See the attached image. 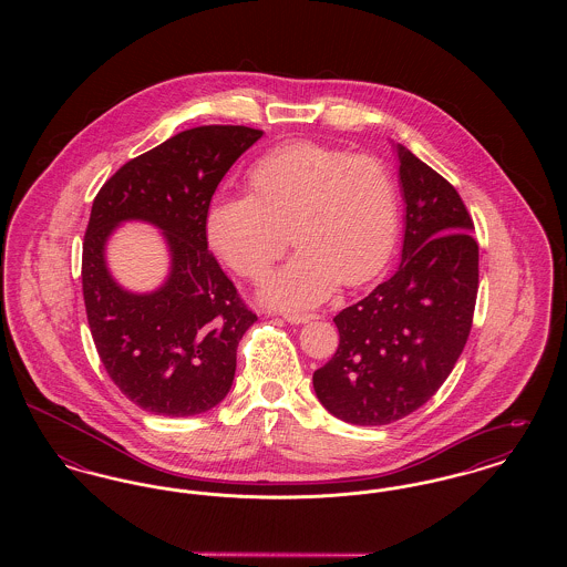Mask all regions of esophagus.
Masks as SVG:
<instances>
[{
    "instance_id": "1",
    "label": "esophagus",
    "mask_w": 567,
    "mask_h": 567,
    "mask_svg": "<svg viewBox=\"0 0 567 567\" xmlns=\"http://www.w3.org/2000/svg\"><path fill=\"white\" fill-rule=\"evenodd\" d=\"M282 319H285L287 323L303 324L308 323V321H312L315 317H312V315H303V312H282Z\"/></svg>"
}]
</instances>
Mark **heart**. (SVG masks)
Wrapping results in <instances>:
<instances>
[{
  "mask_svg": "<svg viewBox=\"0 0 567 567\" xmlns=\"http://www.w3.org/2000/svg\"><path fill=\"white\" fill-rule=\"evenodd\" d=\"M250 195H218L206 215L216 255L246 278H259L285 252L296 255L264 282L282 308L317 306L340 282L361 287L386 266L400 231L395 178L372 155L312 140L276 146L248 169Z\"/></svg>",
  "mask_w": 567,
  "mask_h": 567,
  "instance_id": "heart-1",
  "label": "heart"
}]
</instances>
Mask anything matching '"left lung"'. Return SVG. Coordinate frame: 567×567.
<instances>
[{"instance_id":"left-lung-1","label":"left lung","mask_w":567,"mask_h":567,"mask_svg":"<svg viewBox=\"0 0 567 567\" xmlns=\"http://www.w3.org/2000/svg\"><path fill=\"white\" fill-rule=\"evenodd\" d=\"M393 151L400 268L336 315L338 351L312 377L324 410L351 425H389L432 400L467 342L478 293V244L457 190L402 144Z\"/></svg>"}]
</instances>
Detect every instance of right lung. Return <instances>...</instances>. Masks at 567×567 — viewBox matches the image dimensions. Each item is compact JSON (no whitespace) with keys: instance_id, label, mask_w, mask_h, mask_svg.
<instances>
[{"instance_id":"1","label":"right lung","mask_w":567,"mask_h":567,"mask_svg":"<svg viewBox=\"0 0 567 567\" xmlns=\"http://www.w3.org/2000/svg\"><path fill=\"white\" fill-rule=\"evenodd\" d=\"M261 135L243 125L172 135L125 163L93 202L82 244L86 319L109 377L146 412L202 414L231 389L238 344L257 317L208 250L206 215L223 176ZM130 219L157 226L168 246L171 271L155 292H130L109 274V236Z\"/></svg>"}]
</instances>
